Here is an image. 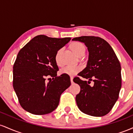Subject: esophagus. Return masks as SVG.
<instances>
[{"instance_id":"34e87169","label":"esophagus","mask_w":133,"mask_h":133,"mask_svg":"<svg viewBox=\"0 0 133 133\" xmlns=\"http://www.w3.org/2000/svg\"><path fill=\"white\" fill-rule=\"evenodd\" d=\"M71 82L72 84L73 83V77H71Z\"/></svg>"}]
</instances>
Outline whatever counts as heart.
Wrapping results in <instances>:
<instances>
[{
    "label": "heart",
    "mask_w": 133,
    "mask_h": 133,
    "mask_svg": "<svg viewBox=\"0 0 133 133\" xmlns=\"http://www.w3.org/2000/svg\"><path fill=\"white\" fill-rule=\"evenodd\" d=\"M71 48L72 51L77 56H79L82 53H85L86 48L84 45L80 42H74L71 45ZM62 51V49L58 50L55 56V61L57 64H61V55ZM81 70V67L75 66V65H67L64 67L60 71V73L62 74L73 76L77 74Z\"/></svg>",
    "instance_id": "b5f03b06"
}]
</instances>
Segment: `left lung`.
<instances>
[{"instance_id":"8db88e82","label":"left lung","mask_w":133,"mask_h":133,"mask_svg":"<svg viewBox=\"0 0 133 133\" xmlns=\"http://www.w3.org/2000/svg\"><path fill=\"white\" fill-rule=\"evenodd\" d=\"M72 41L84 43L89 51L86 68L73 81L78 84L80 92L76 101L79 109L84 113L101 117L109 113L117 101L121 88V64L116 55L108 42L95 36H81ZM91 80L93 87L89 85Z\"/></svg>"}]
</instances>
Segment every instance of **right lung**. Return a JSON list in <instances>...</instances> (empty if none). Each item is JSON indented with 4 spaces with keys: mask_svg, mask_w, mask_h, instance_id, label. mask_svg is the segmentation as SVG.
I'll list each match as a JSON object with an SVG mask.
<instances>
[{
    "mask_svg": "<svg viewBox=\"0 0 133 133\" xmlns=\"http://www.w3.org/2000/svg\"><path fill=\"white\" fill-rule=\"evenodd\" d=\"M71 39L39 35L20 50L13 67V87L24 110L44 115L57 108L61 95L70 86L71 80L66 74L57 76L59 68L55 56ZM47 76L53 80L46 83Z\"/></svg>",
    "mask_w": 133,
    "mask_h": 133,
    "instance_id": "right-lung-1",
    "label": "right lung"
}]
</instances>
